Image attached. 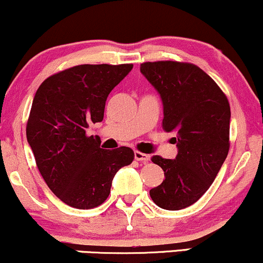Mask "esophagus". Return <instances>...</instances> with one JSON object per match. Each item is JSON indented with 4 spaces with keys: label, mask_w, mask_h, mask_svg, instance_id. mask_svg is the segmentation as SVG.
<instances>
[{
    "label": "esophagus",
    "mask_w": 263,
    "mask_h": 263,
    "mask_svg": "<svg viewBox=\"0 0 263 263\" xmlns=\"http://www.w3.org/2000/svg\"><path fill=\"white\" fill-rule=\"evenodd\" d=\"M135 159H136V161L147 163L149 161V156L146 155V153H142V152H138V151H136V152H135Z\"/></svg>",
    "instance_id": "1"
}]
</instances>
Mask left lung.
Returning <instances> with one entry per match:
<instances>
[{
    "label": "left lung",
    "mask_w": 263,
    "mask_h": 263,
    "mask_svg": "<svg viewBox=\"0 0 263 263\" xmlns=\"http://www.w3.org/2000/svg\"><path fill=\"white\" fill-rule=\"evenodd\" d=\"M140 69L161 95L163 128L176 135L178 147L174 159L152 157L165 179L149 195L162 209H184L209 189L225 162L230 105L218 84L194 64L147 62Z\"/></svg>",
    "instance_id": "8db88e82"
}]
</instances>
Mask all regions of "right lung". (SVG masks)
<instances>
[{"label": "right lung", "instance_id": "add662e5", "mask_svg": "<svg viewBox=\"0 0 263 263\" xmlns=\"http://www.w3.org/2000/svg\"><path fill=\"white\" fill-rule=\"evenodd\" d=\"M132 64H83L45 79L35 92L27 141L42 177L60 200L77 209L101 205L115 174L131 164L128 147L102 149L86 129L104 119L108 93Z\"/></svg>", "mask_w": 263, "mask_h": 263}]
</instances>
